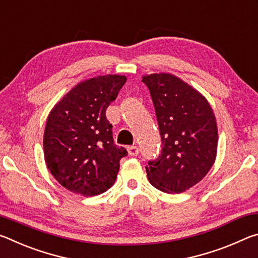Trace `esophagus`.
Here are the masks:
<instances>
[{
	"mask_svg": "<svg viewBox=\"0 0 258 258\" xmlns=\"http://www.w3.org/2000/svg\"><path fill=\"white\" fill-rule=\"evenodd\" d=\"M127 151H128V155L130 156H138L139 155V148L135 147V146H131L127 148Z\"/></svg>",
	"mask_w": 258,
	"mask_h": 258,
	"instance_id": "34e87169",
	"label": "esophagus"
}]
</instances>
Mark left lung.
<instances>
[{"label": "left lung", "mask_w": 258, "mask_h": 258, "mask_svg": "<svg viewBox=\"0 0 258 258\" xmlns=\"http://www.w3.org/2000/svg\"><path fill=\"white\" fill-rule=\"evenodd\" d=\"M154 103L161 152L148 161V180L167 194H180L206 176L216 158L217 125L198 91L171 74L142 78Z\"/></svg>", "instance_id": "8db88e82"}]
</instances>
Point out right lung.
<instances>
[{
    "mask_svg": "<svg viewBox=\"0 0 258 258\" xmlns=\"http://www.w3.org/2000/svg\"><path fill=\"white\" fill-rule=\"evenodd\" d=\"M126 83L125 76H98L80 83L52 109L43 139L47 168L67 190L95 196L116 181L127 155L113 143L106 110Z\"/></svg>",
    "mask_w": 258,
    "mask_h": 258,
    "instance_id": "obj_1",
    "label": "right lung"
}]
</instances>
